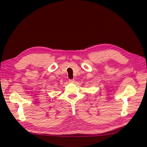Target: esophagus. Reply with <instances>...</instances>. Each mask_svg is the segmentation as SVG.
Instances as JSON below:
<instances>
[{
    "instance_id": "esophagus-1",
    "label": "esophagus",
    "mask_w": 147,
    "mask_h": 147,
    "mask_svg": "<svg viewBox=\"0 0 147 147\" xmlns=\"http://www.w3.org/2000/svg\"><path fill=\"white\" fill-rule=\"evenodd\" d=\"M69 83H73L74 82H75V80H74V79H71V80H69Z\"/></svg>"
}]
</instances>
